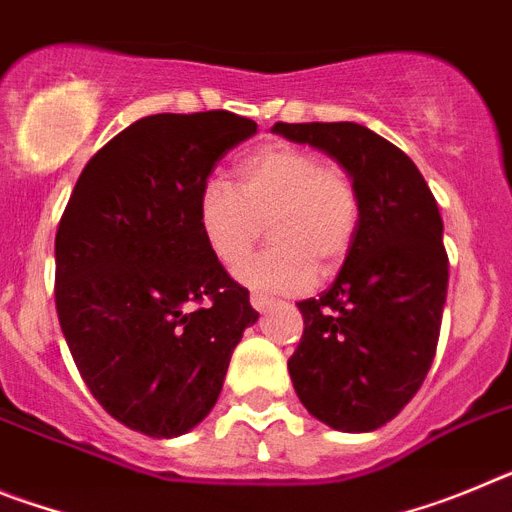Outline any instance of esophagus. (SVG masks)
<instances>
[{
  "label": "esophagus",
  "mask_w": 512,
  "mask_h": 512,
  "mask_svg": "<svg viewBox=\"0 0 512 512\" xmlns=\"http://www.w3.org/2000/svg\"><path fill=\"white\" fill-rule=\"evenodd\" d=\"M251 305H253V310L264 312V310H269L271 305H274V300H269V297H266V295H259V292H253V295H251Z\"/></svg>",
  "instance_id": "34e87169"
}]
</instances>
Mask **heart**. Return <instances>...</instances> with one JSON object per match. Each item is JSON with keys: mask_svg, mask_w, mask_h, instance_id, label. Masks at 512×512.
I'll use <instances>...</instances> for the list:
<instances>
[{"mask_svg": "<svg viewBox=\"0 0 512 512\" xmlns=\"http://www.w3.org/2000/svg\"><path fill=\"white\" fill-rule=\"evenodd\" d=\"M359 192L341 166L315 151L269 143L243 158L238 187L212 176L197 194V223L217 261L235 266L270 223L266 252L243 262L238 282L274 295H300L346 261L359 230Z\"/></svg>", "mask_w": 512, "mask_h": 512, "instance_id": "heart-1", "label": "heart"}]
</instances>
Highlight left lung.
<instances>
[{"mask_svg":"<svg viewBox=\"0 0 512 512\" xmlns=\"http://www.w3.org/2000/svg\"><path fill=\"white\" fill-rule=\"evenodd\" d=\"M274 133L330 156L359 192V230L336 282L297 302L305 333L287 361L312 418L369 433L415 397L436 356L449 256L418 166L356 122H277Z\"/></svg>","mask_w":512,"mask_h":512,"instance_id":"8db88e82","label":"left lung"}]
</instances>
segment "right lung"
I'll return each instance as SVG.
<instances>
[{"label":"right lung","mask_w":512,"mask_h":512,"mask_svg":"<svg viewBox=\"0 0 512 512\" xmlns=\"http://www.w3.org/2000/svg\"><path fill=\"white\" fill-rule=\"evenodd\" d=\"M256 133L233 112L148 115L92 156L56 233V310L81 379L151 438L210 415L233 348L259 320L202 238L197 194Z\"/></svg>","instance_id":"add662e5"}]
</instances>
